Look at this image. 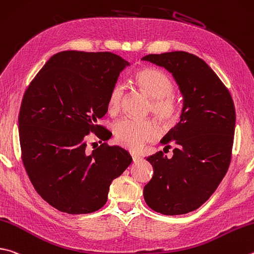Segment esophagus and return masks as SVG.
Instances as JSON below:
<instances>
[{
  "instance_id": "esophagus-1",
  "label": "esophagus",
  "mask_w": 254,
  "mask_h": 254,
  "mask_svg": "<svg viewBox=\"0 0 254 254\" xmlns=\"http://www.w3.org/2000/svg\"><path fill=\"white\" fill-rule=\"evenodd\" d=\"M132 156V160L134 161V162H137V161L141 160V156L139 154H135V153H131Z\"/></svg>"
}]
</instances>
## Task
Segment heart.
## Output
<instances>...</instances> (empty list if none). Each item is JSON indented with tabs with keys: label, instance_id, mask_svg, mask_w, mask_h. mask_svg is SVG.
Returning a JSON list of instances; mask_svg holds the SVG:
<instances>
[{
	"label": "heart",
	"instance_id": "1",
	"mask_svg": "<svg viewBox=\"0 0 254 254\" xmlns=\"http://www.w3.org/2000/svg\"><path fill=\"white\" fill-rule=\"evenodd\" d=\"M135 85L152 100L150 112L155 115L165 127H171L181 117V102L174 95V83L164 72L152 67H143L134 75ZM127 98L126 86L117 83L108 98L110 113L121 111ZM114 134L117 141L124 147L137 151L146 143L156 140L160 128L153 120L137 121L133 119H122L115 123Z\"/></svg>",
	"mask_w": 254,
	"mask_h": 254
}]
</instances>
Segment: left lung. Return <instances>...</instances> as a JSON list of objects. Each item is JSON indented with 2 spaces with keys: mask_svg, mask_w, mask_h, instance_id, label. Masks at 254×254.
<instances>
[{
  "mask_svg": "<svg viewBox=\"0 0 254 254\" xmlns=\"http://www.w3.org/2000/svg\"><path fill=\"white\" fill-rule=\"evenodd\" d=\"M144 61L163 66L180 86L184 107L181 120L169 131L162 151L146 160L153 177L143 195L152 210L165 215L196 210L213 194L227 173L232 158L236 108L228 87L196 55L175 51L149 54Z\"/></svg>",
  "mask_w": 254,
  "mask_h": 254,
  "instance_id": "1",
  "label": "left lung"
}]
</instances>
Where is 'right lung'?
Segmentation results:
<instances>
[{"label":"right lung","mask_w":254,"mask_h":254,"mask_svg":"<svg viewBox=\"0 0 254 254\" xmlns=\"http://www.w3.org/2000/svg\"><path fill=\"white\" fill-rule=\"evenodd\" d=\"M127 65L111 52L62 51L26 87L18 113L22 162L36 192L59 211H98L110 184L132 162L127 150L107 142L86 150L90 133L102 141L111 137L98 121Z\"/></svg>","instance_id":"add662e5"}]
</instances>
